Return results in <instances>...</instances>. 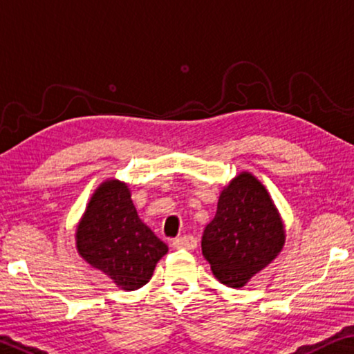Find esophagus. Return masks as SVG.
<instances>
[{
  "label": "esophagus",
  "instance_id": "34e87169",
  "mask_svg": "<svg viewBox=\"0 0 354 354\" xmlns=\"http://www.w3.org/2000/svg\"><path fill=\"white\" fill-rule=\"evenodd\" d=\"M173 247L175 248H186V250H194L197 247V239L194 236H183L173 239Z\"/></svg>",
  "mask_w": 354,
  "mask_h": 354
}]
</instances>
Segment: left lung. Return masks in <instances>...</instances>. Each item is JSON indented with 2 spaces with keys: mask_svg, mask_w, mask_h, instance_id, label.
I'll use <instances>...</instances> for the list:
<instances>
[{
  "mask_svg": "<svg viewBox=\"0 0 354 354\" xmlns=\"http://www.w3.org/2000/svg\"><path fill=\"white\" fill-rule=\"evenodd\" d=\"M283 239V225L265 186L250 173H241L223 189L216 215L203 231L202 253L218 281L242 287L274 260Z\"/></svg>",
  "mask_w": 354,
  "mask_h": 354,
  "instance_id": "obj_1",
  "label": "left lung"
}]
</instances>
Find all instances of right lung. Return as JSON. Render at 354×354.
Here are the masks:
<instances>
[{
  "label": "right lung",
  "mask_w": 354,
  "mask_h": 354,
  "mask_svg": "<svg viewBox=\"0 0 354 354\" xmlns=\"http://www.w3.org/2000/svg\"><path fill=\"white\" fill-rule=\"evenodd\" d=\"M77 248L123 290H136L152 277L168 252L139 220L127 184L106 181L97 187L77 229Z\"/></svg>",
  "instance_id": "right-lung-1"
}]
</instances>
